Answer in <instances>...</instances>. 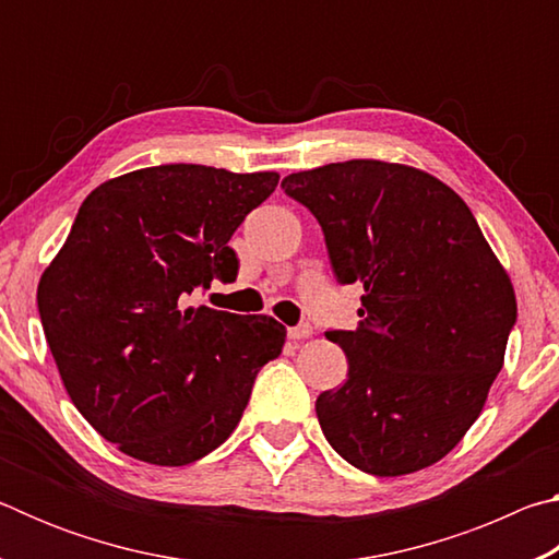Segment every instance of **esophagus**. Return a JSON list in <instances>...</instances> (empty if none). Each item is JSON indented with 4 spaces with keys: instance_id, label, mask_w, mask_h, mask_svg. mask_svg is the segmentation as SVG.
<instances>
[{
    "instance_id": "34e87169",
    "label": "esophagus",
    "mask_w": 559,
    "mask_h": 559,
    "mask_svg": "<svg viewBox=\"0 0 559 559\" xmlns=\"http://www.w3.org/2000/svg\"><path fill=\"white\" fill-rule=\"evenodd\" d=\"M310 335H313V328H310L308 323L296 325V328H288V337H290V340H306V337H310Z\"/></svg>"
}]
</instances>
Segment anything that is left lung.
I'll use <instances>...</instances> for the list:
<instances>
[{"instance_id": "1", "label": "left lung", "mask_w": 559, "mask_h": 559, "mask_svg": "<svg viewBox=\"0 0 559 559\" xmlns=\"http://www.w3.org/2000/svg\"><path fill=\"white\" fill-rule=\"evenodd\" d=\"M316 216L337 283H362L357 330H328L347 380L318 396L320 429L372 476L447 456L503 367L518 302L466 202L421 169L347 159L288 175Z\"/></svg>"}]
</instances>
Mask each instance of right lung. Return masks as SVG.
<instances>
[{"instance_id":"obj_1","label":"right lung","mask_w":559,"mask_h":559,"mask_svg":"<svg viewBox=\"0 0 559 559\" xmlns=\"http://www.w3.org/2000/svg\"><path fill=\"white\" fill-rule=\"evenodd\" d=\"M276 185L182 163L108 179L44 271L36 300L66 392L128 456L187 466L222 447L281 355L278 320L187 306L236 281L231 234Z\"/></svg>"}]
</instances>
